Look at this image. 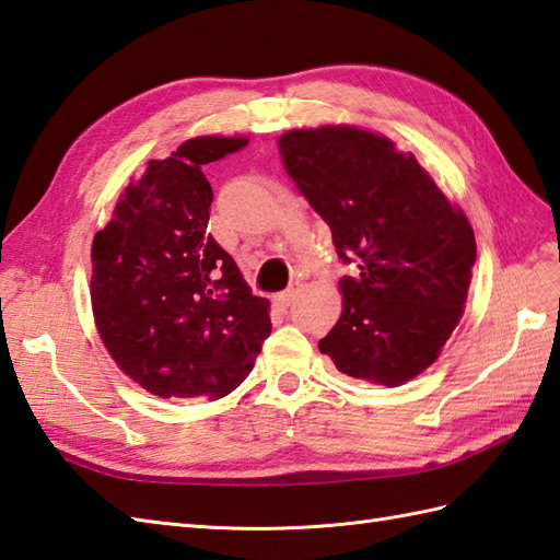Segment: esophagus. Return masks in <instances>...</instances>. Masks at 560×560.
<instances>
[{"label": "esophagus", "instance_id": "obj_1", "mask_svg": "<svg viewBox=\"0 0 560 560\" xmlns=\"http://www.w3.org/2000/svg\"><path fill=\"white\" fill-rule=\"evenodd\" d=\"M302 288H304V284L299 282V280H294L288 290L280 292V294H276V304H278V306H282V308H284V306H290V304L294 302V296H296L299 292H302Z\"/></svg>", "mask_w": 560, "mask_h": 560}]
</instances>
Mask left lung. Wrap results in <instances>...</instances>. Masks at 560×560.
<instances>
[{"instance_id":"1","label":"left lung","mask_w":560,"mask_h":560,"mask_svg":"<svg viewBox=\"0 0 560 560\" xmlns=\"http://www.w3.org/2000/svg\"><path fill=\"white\" fill-rule=\"evenodd\" d=\"M282 166L332 230L342 316L318 349L337 371L397 387L440 357L460 320L475 235L413 154L371 130L325 126L278 140Z\"/></svg>"}]
</instances>
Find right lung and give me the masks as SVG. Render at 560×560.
<instances>
[{
	"mask_svg": "<svg viewBox=\"0 0 560 560\" xmlns=\"http://www.w3.org/2000/svg\"><path fill=\"white\" fill-rule=\"evenodd\" d=\"M247 147L195 138L149 161L92 242V311L118 368L156 397L221 399L249 375L270 335L268 299L209 233L201 168Z\"/></svg>",
	"mask_w": 560,
	"mask_h": 560,
	"instance_id": "obj_1",
	"label": "right lung"
}]
</instances>
